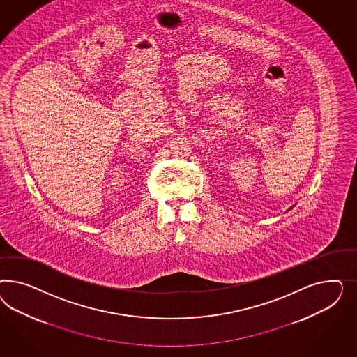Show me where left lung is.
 Here are the masks:
<instances>
[{"label":"left lung","mask_w":357,"mask_h":357,"mask_svg":"<svg viewBox=\"0 0 357 357\" xmlns=\"http://www.w3.org/2000/svg\"><path fill=\"white\" fill-rule=\"evenodd\" d=\"M293 206H291V208H289V209H292ZM289 209H288V211H289Z\"/></svg>","instance_id":"8db88e82"}]
</instances>
